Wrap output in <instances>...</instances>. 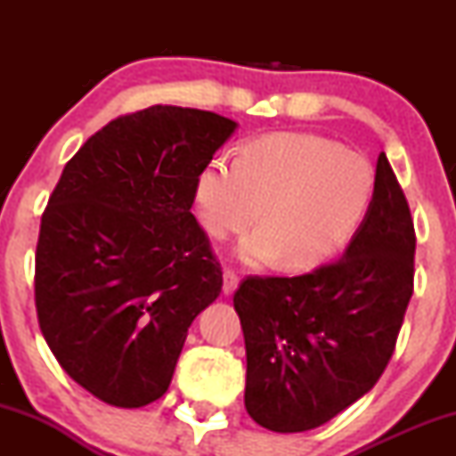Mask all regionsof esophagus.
Returning a JSON list of instances; mask_svg holds the SVG:
<instances>
[{
	"label": "esophagus",
	"instance_id": "1",
	"mask_svg": "<svg viewBox=\"0 0 456 456\" xmlns=\"http://www.w3.org/2000/svg\"><path fill=\"white\" fill-rule=\"evenodd\" d=\"M238 282H240V276L235 274L233 270H224L223 272V294L224 296H232L235 289H238Z\"/></svg>",
	"mask_w": 456,
	"mask_h": 456
}]
</instances>
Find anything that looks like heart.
<instances>
[{"label": "heart", "mask_w": 456, "mask_h": 456, "mask_svg": "<svg viewBox=\"0 0 456 456\" xmlns=\"http://www.w3.org/2000/svg\"><path fill=\"white\" fill-rule=\"evenodd\" d=\"M375 195L364 156L313 133H268L240 148L238 160L212 159L199 171V221L212 238L261 227L240 244L248 264L282 257L308 270L352 242ZM262 212H258V208Z\"/></svg>", "instance_id": "b5f03b06"}]
</instances>
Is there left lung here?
<instances>
[{"instance_id": "8db88e82", "label": "left lung", "mask_w": 456, "mask_h": 456, "mask_svg": "<svg viewBox=\"0 0 456 456\" xmlns=\"http://www.w3.org/2000/svg\"><path fill=\"white\" fill-rule=\"evenodd\" d=\"M413 250L410 206L381 151L373 203L341 259L302 276H246L233 306L257 425L322 427L378 384L410 305Z\"/></svg>"}]
</instances>
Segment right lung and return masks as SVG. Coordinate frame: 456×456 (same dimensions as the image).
Listing matches in <instances>:
<instances>
[{
  "mask_svg": "<svg viewBox=\"0 0 456 456\" xmlns=\"http://www.w3.org/2000/svg\"><path fill=\"white\" fill-rule=\"evenodd\" d=\"M238 124L154 104L92 134L40 223L36 311L61 369L115 407L160 399L223 270L191 214L197 175Z\"/></svg>",
  "mask_w": 456,
  "mask_h": 456,
  "instance_id": "1",
  "label": "right lung"
}]
</instances>
